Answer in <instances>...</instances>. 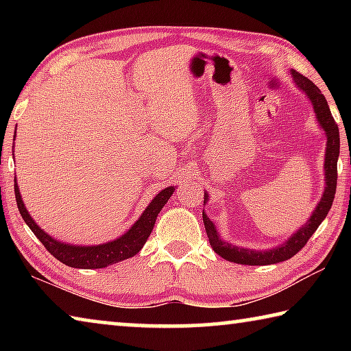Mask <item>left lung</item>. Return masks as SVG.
Listing matches in <instances>:
<instances>
[{"label":"left lung","instance_id":"8db88e82","mask_svg":"<svg viewBox=\"0 0 351 351\" xmlns=\"http://www.w3.org/2000/svg\"><path fill=\"white\" fill-rule=\"evenodd\" d=\"M291 74H293L297 86H299L300 90L310 97L313 108L316 111L317 121L326 134V152H325V164H324L325 178H326L325 192L319 201L316 210L313 212L311 218L308 219L304 228L297 230V232L291 237L287 243H283L282 246L268 249V251H252V249L237 247V246L229 245L228 241H223L219 239L215 226H213L209 217H207L203 210L204 228H206L207 237H209L212 249L219 255V257H223L228 261H234V263L261 266V265L280 263V261L294 257V255L306 245V241L311 239V235L316 232V229L319 228L320 223L324 221L325 217L328 215L332 199H335L336 186H337V158H339V147H341L339 127H337L335 117L331 116L328 102H326L325 96L320 93L319 88L314 85L310 79H306L305 75H302L294 69L291 71ZM204 199H207L206 195H204Z\"/></svg>","mask_w":351,"mask_h":351}]
</instances>
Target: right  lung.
Returning a JSON list of instances; mask_svg holds the SVG:
<instances>
[{
	"label": "right lung",
	"instance_id": "add662e5",
	"mask_svg": "<svg viewBox=\"0 0 351 351\" xmlns=\"http://www.w3.org/2000/svg\"><path fill=\"white\" fill-rule=\"evenodd\" d=\"M15 199L19 210L21 213L25 223L29 226V229L32 230L35 237L43 243V246L49 251L57 260H60L62 263L71 266V268H82V269H97V268H106V266L114 265L117 261H122L125 258L133 257L138 254L144 243L150 237L154 221H156L158 213L161 212L164 204L167 203L169 198L173 195V187L164 189L162 192H159L153 201L148 204L147 209L142 213L141 218L134 223L132 229L127 234L119 237L117 240L105 243V245L97 246H73V245H64L52 239V237L43 232V229L38 228V224L34 221L26 210L25 204H23L19 184L15 180Z\"/></svg>",
	"mask_w": 351,
	"mask_h": 351
}]
</instances>
